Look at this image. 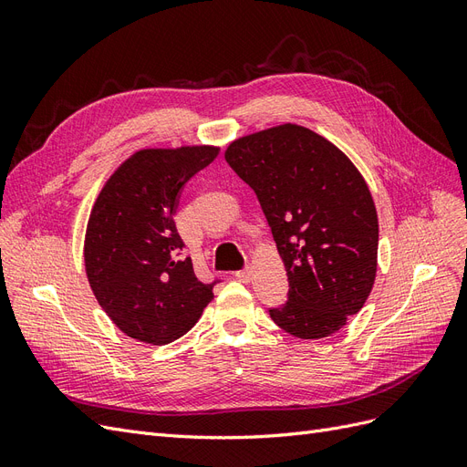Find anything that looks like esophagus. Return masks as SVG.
Returning a JSON list of instances; mask_svg holds the SVG:
<instances>
[{
  "instance_id": "34e87169",
  "label": "esophagus",
  "mask_w": 467,
  "mask_h": 467,
  "mask_svg": "<svg viewBox=\"0 0 467 467\" xmlns=\"http://www.w3.org/2000/svg\"><path fill=\"white\" fill-rule=\"evenodd\" d=\"M251 275H253L251 268H249V266H244L242 271H237V273H235V278H237V280H242V282H249V280H251Z\"/></svg>"
}]
</instances>
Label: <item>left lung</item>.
<instances>
[{"instance_id": "obj_1", "label": "left lung", "mask_w": 467, "mask_h": 467, "mask_svg": "<svg viewBox=\"0 0 467 467\" xmlns=\"http://www.w3.org/2000/svg\"><path fill=\"white\" fill-rule=\"evenodd\" d=\"M225 161L255 191L286 266L288 298L268 314L294 337L333 335L376 278L378 216L358 169L296 124L235 140Z\"/></svg>"}]
</instances>
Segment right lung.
Returning <instances> with one entry per match:
<instances>
[{
	"mask_svg": "<svg viewBox=\"0 0 467 467\" xmlns=\"http://www.w3.org/2000/svg\"><path fill=\"white\" fill-rule=\"evenodd\" d=\"M218 148L142 150L107 181L88 222L86 271L95 298L138 341L167 345L199 321L220 278L194 275L173 214L182 187Z\"/></svg>",
	"mask_w": 467,
	"mask_h": 467,
	"instance_id": "obj_1",
	"label": "right lung"
}]
</instances>
